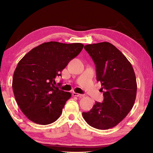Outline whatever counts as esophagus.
<instances>
[{
    "mask_svg": "<svg viewBox=\"0 0 153 153\" xmlns=\"http://www.w3.org/2000/svg\"><path fill=\"white\" fill-rule=\"evenodd\" d=\"M72 95L74 96V97H84L83 94H79V93H75V92L72 93Z\"/></svg>",
    "mask_w": 153,
    "mask_h": 153,
    "instance_id": "34e87169",
    "label": "esophagus"
}]
</instances>
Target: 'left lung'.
Here are the masks:
<instances>
[{
  "instance_id": "1",
  "label": "left lung",
  "mask_w": 153,
  "mask_h": 153,
  "mask_svg": "<svg viewBox=\"0 0 153 153\" xmlns=\"http://www.w3.org/2000/svg\"><path fill=\"white\" fill-rule=\"evenodd\" d=\"M97 68V79L101 83L102 103L96 101L91 110L82 112L90 126L105 130L118 125L132 108L137 93L133 67L127 59L108 42L84 46Z\"/></svg>"
}]
</instances>
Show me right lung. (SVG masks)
Segmentation results:
<instances>
[{
	"label": "right lung",
	"mask_w": 153,
	"mask_h": 153,
	"mask_svg": "<svg viewBox=\"0 0 153 153\" xmlns=\"http://www.w3.org/2000/svg\"><path fill=\"white\" fill-rule=\"evenodd\" d=\"M83 47L80 43H43L19 62L14 72L13 89L17 103L28 119L48 125L60 117L71 94L56 86L55 79L62 76V70Z\"/></svg>",
	"instance_id": "1"
}]
</instances>
